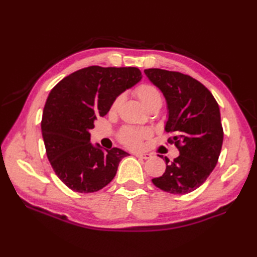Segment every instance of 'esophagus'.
I'll use <instances>...</instances> for the list:
<instances>
[{
	"label": "esophagus",
	"mask_w": 257,
	"mask_h": 257,
	"mask_svg": "<svg viewBox=\"0 0 257 257\" xmlns=\"http://www.w3.org/2000/svg\"><path fill=\"white\" fill-rule=\"evenodd\" d=\"M135 156L137 158H140V159H150L151 155L147 154V152H136Z\"/></svg>",
	"instance_id": "esophagus-1"
}]
</instances>
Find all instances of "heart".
<instances>
[{
  "label": "heart",
  "mask_w": 257,
  "mask_h": 257,
  "mask_svg": "<svg viewBox=\"0 0 257 257\" xmlns=\"http://www.w3.org/2000/svg\"><path fill=\"white\" fill-rule=\"evenodd\" d=\"M136 96L138 97L140 102L143 103L146 109H151L155 107H161L162 105V95L160 90L157 88L156 86L150 85V84H144L138 86L135 90ZM122 102V97L118 96L114 98L113 101L111 102L110 106V112H116L120 105ZM149 132L146 129H134V128H128L123 130L121 134V141L128 147H132V148H137L140 145V141L145 137H148Z\"/></svg>",
  "instance_id": "heart-1"
}]
</instances>
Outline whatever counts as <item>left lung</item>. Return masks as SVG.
<instances>
[{
    "mask_svg": "<svg viewBox=\"0 0 257 257\" xmlns=\"http://www.w3.org/2000/svg\"><path fill=\"white\" fill-rule=\"evenodd\" d=\"M145 74L166 98L168 119L165 130L180 156L166 160V172L152 179L157 188L172 194L190 193L201 187L215 168L223 144L220 108L200 81L178 72L160 68Z\"/></svg>",
    "mask_w": 257,
    "mask_h": 257,
    "instance_id": "1",
    "label": "left lung"
}]
</instances>
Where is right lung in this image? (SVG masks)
Returning a JSON list of instances; mask_svg holds the SVG:
<instances>
[{
    "instance_id": "add662e5",
    "label": "right lung",
    "mask_w": 257,
    "mask_h": 257,
    "mask_svg": "<svg viewBox=\"0 0 257 257\" xmlns=\"http://www.w3.org/2000/svg\"><path fill=\"white\" fill-rule=\"evenodd\" d=\"M143 78L137 67L90 66L68 75L51 90L41 122L48 160L59 180L79 193L102 189L129 156L119 148L90 143L97 117L110 110L114 98Z\"/></svg>"
}]
</instances>
